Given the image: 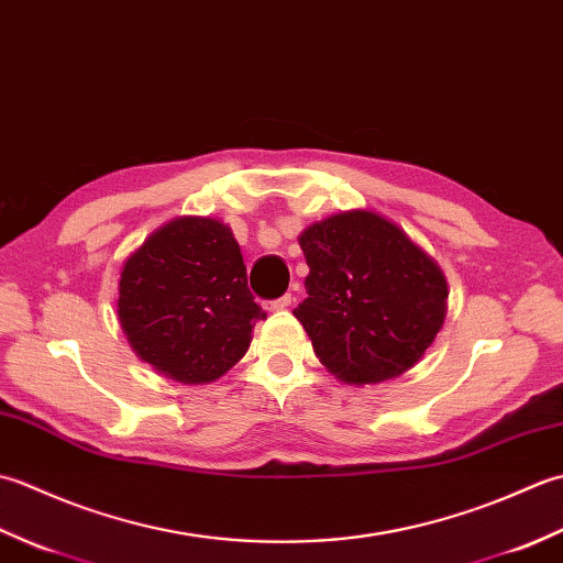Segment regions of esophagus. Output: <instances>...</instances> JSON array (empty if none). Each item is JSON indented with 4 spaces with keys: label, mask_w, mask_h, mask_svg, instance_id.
I'll return each instance as SVG.
<instances>
[{
    "label": "esophagus",
    "mask_w": 563,
    "mask_h": 563,
    "mask_svg": "<svg viewBox=\"0 0 563 563\" xmlns=\"http://www.w3.org/2000/svg\"><path fill=\"white\" fill-rule=\"evenodd\" d=\"M290 305H292V295L288 292V295L278 297V300H271V302H266V309H271V312H280V309H288Z\"/></svg>",
    "instance_id": "obj_1"
}]
</instances>
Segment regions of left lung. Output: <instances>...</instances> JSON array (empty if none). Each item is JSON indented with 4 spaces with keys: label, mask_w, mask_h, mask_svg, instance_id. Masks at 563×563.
Instances as JSON below:
<instances>
[{
    "label": "left lung",
    "mask_w": 563,
    "mask_h": 563,
    "mask_svg": "<svg viewBox=\"0 0 563 563\" xmlns=\"http://www.w3.org/2000/svg\"><path fill=\"white\" fill-rule=\"evenodd\" d=\"M309 275L295 317L314 353L349 385L413 367L445 321L448 283L397 224L353 210L300 234Z\"/></svg>",
    "instance_id": "obj_1"
}]
</instances>
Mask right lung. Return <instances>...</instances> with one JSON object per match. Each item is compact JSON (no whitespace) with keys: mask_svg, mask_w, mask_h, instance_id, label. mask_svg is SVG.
I'll return each instance as SVG.
<instances>
[{"mask_svg":"<svg viewBox=\"0 0 563 563\" xmlns=\"http://www.w3.org/2000/svg\"><path fill=\"white\" fill-rule=\"evenodd\" d=\"M118 317L130 345L157 373L206 385L246 353L251 329L266 312L249 290L230 227L178 218L125 261Z\"/></svg>","mask_w":563,"mask_h":563,"instance_id":"right-lung-1","label":"right lung"}]
</instances>
